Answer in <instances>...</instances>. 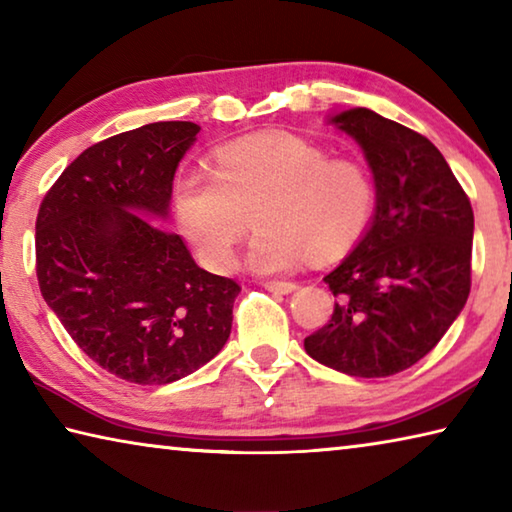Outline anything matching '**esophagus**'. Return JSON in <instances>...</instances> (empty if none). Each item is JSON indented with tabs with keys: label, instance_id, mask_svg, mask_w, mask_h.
<instances>
[{
	"label": "esophagus",
	"instance_id": "esophagus-1",
	"mask_svg": "<svg viewBox=\"0 0 512 512\" xmlns=\"http://www.w3.org/2000/svg\"><path fill=\"white\" fill-rule=\"evenodd\" d=\"M264 287H266L268 291H275V293H291V291L298 289L293 282H277V280L264 282Z\"/></svg>",
	"mask_w": 512,
	"mask_h": 512
}]
</instances>
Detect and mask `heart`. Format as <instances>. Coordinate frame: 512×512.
<instances>
[{
  "label": "heart",
  "instance_id": "b5f03b06",
  "mask_svg": "<svg viewBox=\"0 0 512 512\" xmlns=\"http://www.w3.org/2000/svg\"><path fill=\"white\" fill-rule=\"evenodd\" d=\"M375 183L357 160L329 158L293 135L250 137L221 146L212 169H192L173 189L180 230L212 271H230L250 216L255 271L296 268L307 253L336 257L366 235Z\"/></svg>",
  "mask_w": 512,
  "mask_h": 512
}]
</instances>
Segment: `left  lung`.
I'll return each instance as SVG.
<instances>
[{"label":"left lung","instance_id":"obj_1","mask_svg":"<svg viewBox=\"0 0 512 512\" xmlns=\"http://www.w3.org/2000/svg\"><path fill=\"white\" fill-rule=\"evenodd\" d=\"M375 178L370 228L325 275L332 320L305 339L311 359L350 377H388L436 348L470 296L474 212L427 137L368 108L329 119Z\"/></svg>","mask_w":512,"mask_h":512}]
</instances>
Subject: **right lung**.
Returning a JSON list of instances; mask_svg holds the SVG:
<instances>
[{"mask_svg":"<svg viewBox=\"0 0 512 512\" xmlns=\"http://www.w3.org/2000/svg\"><path fill=\"white\" fill-rule=\"evenodd\" d=\"M192 121H158L85 149L49 189L36 221V273L74 343L119 379L178 381L228 341L241 287L194 262L160 228Z\"/></svg>","mask_w":512,"mask_h":512,"instance_id":"1","label":"right lung"}]
</instances>
